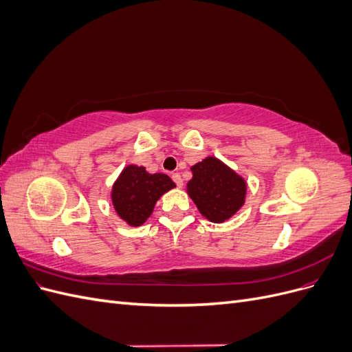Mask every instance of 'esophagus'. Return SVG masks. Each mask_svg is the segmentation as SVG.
I'll list each match as a JSON object with an SVG mask.
<instances>
[{"mask_svg":"<svg viewBox=\"0 0 352 352\" xmlns=\"http://www.w3.org/2000/svg\"><path fill=\"white\" fill-rule=\"evenodd\" d=\"M172 179L175 180V184L177 185V188H182L184 186V179H182V176H180L179 173H173Z\"/></svg>","mask_w":352,"mask_h":352,"instance_id":"1","label":"esophagus"}]
</instances>
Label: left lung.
I'll return each mask as SVG.
<instances>
[{
	"label": "left lung",
	"mask_w": 352,
	"mask_h": 352,
	"mask_svg": "<svg viewBox=\"0 0 352 352\" xmlns=\"http://www.w3.org/2000/svg\"><path fill=\"white\" fill-rule=\"evenodd\" d=\"M190 170L188 194L210 221L223 223L243 206L247 184L220 160L207 157Z\"/></svg>",
	"instance_id": "obj_1"
}]
</instances>
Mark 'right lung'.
<instances>
[{
    "instance_id": "right-lung-1",
    "label": "right lung",
    "mask_w": 352,
    "mask_h": 352,
    "mask_svg": "<svg viewBox=\"0 0 352 352\" xmlns=\"http://www.w3.org/2000/svg\"><path fill=\"white\" fill-rule=\"evenodd\" d=\"M175 186L167 175H150L145 167L127 166L113 186V206L127 225L141 226L151 216L158 198Z\"/></svg>"
}]
</instances>
